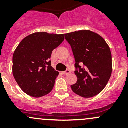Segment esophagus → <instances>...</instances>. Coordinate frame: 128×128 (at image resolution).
<instances>
[{"instance_id":"1","label":"esophagus","mask_w":128,"mask_h":128,"mask_svg":"<svg viewBox=\"0 0 128 128\" xmlns=\"http://www.w3.org/2000/svg\"><path fill=\"white\" fill-rule=\"evenodd\" d=\"M70 73V71L69 70H66V71H64L62 72V74L64 75H68V74H69Z\"/></svg>"}]
</instances>
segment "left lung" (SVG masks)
Instances as JSON below:
<instances>
[{
  "instance_id": "obj_1",
  "label": "left lung",
  "mask_w": 128,
  "mask_h": 128,
  "mask_svg": "<svg viewBox=\"0 0 128 128\" xmlns=\"http://www.w3.org/2000/svg\"><path fill=\"white\" fill-rule=\"evenodd\" d=\"M64 36L76 60L74 72L77 81L71 86L72 91L84 98L98 95L106 87L112 75L109 46L102 37L90 30L71 32Z\"/></svg>"
}]
</instances>
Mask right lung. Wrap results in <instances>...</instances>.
I'll list each match as a JSON object with an SVG mask.
<instances>
[{
  "mask_svg": "<svg viewBox=\"0 0 128 128\" xmlns=\"http://www.w3.org/2000/svg\"><path fill=\"white\" fill-rule=\"evenodd\" d=\"M64 34L39 32L25 37L13 56V75L19 87L30 96L39 98L51 92L59 72L50 60Z\"/></svg>",
  "mask_w": 128,
  "mask_h": 128,
  "instance_id": "add662e5",
  "label": "right lung"
}]
</instances>
